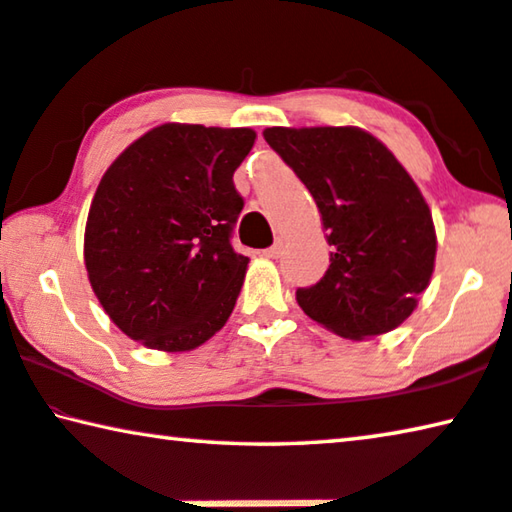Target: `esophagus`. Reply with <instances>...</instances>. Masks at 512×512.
<instances>
[{"label": "esophagus", "mask_w": 512, "mask_h": 512, "mask_svg": "<svg viewBox=\"0 0 512 512\" xmlns=\"http://www.w3.org/2000/svg\"><path fill=\"white\" fill-rule=\"evenodd\" d=\"M281 254H283V242L281 240H277L272 247H267L263 251V256H267V258H279Z\"/></svg>", "instance_id": "1"}]
</instances>
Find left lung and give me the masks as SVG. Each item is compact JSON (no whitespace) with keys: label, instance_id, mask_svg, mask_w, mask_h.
<instances>
[{"label":"left lung","instance_id":"1","mask_svg":"<svg viewBox=\"0 0 512 512\" xmlns=\"http://www.w3.org/2000/svg\"><path fill=\"white\" fill-rule=\"evenodd\" d=\"M263 137L311 192L332 247L325 277L297 288V304L343 338L396 329L428 288L437 251L412 176L380 139L352 125L267 128Z\"/></svg>","mask_w":512,"mask_h":512}]
</instances>
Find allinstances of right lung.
Listing matches in <instances>:
<instances>
[{
  "instance_id": "1",
  "label": "right lung",
  "mask_w": 512,
  "mask_h": 512,
  "mask_svg": "<svg viewBox=\"0 0 512 512\" xmlns=\"http://www.w3.org/2000/svg\"><path fill=\"white\" fill-rule=\"evenodd\" d=\"M249 128L164 123L102 176L84 231V265L102 309L146 348H199L229 320L249 258L233 251L242 196L233 174Z\"/></svg>"
}]
</instances>
